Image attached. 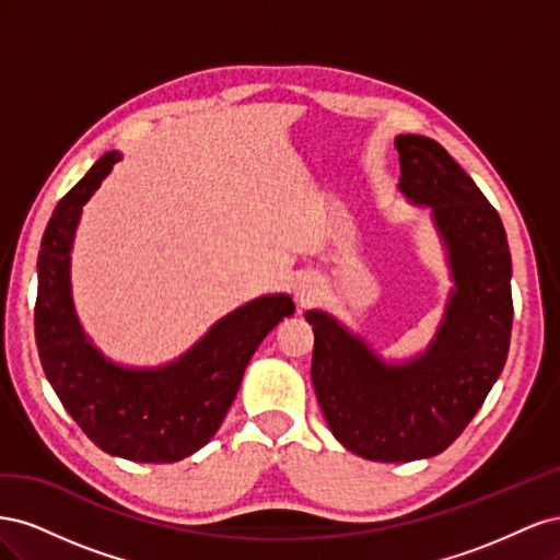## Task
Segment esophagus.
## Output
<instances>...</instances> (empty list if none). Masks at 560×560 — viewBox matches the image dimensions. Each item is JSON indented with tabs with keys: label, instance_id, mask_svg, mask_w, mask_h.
I'll return each instance as SVG.
<instances>
[{
	"label": "esophagus",
	"instance_id": "obj_1",
	"mask_svg": "<svg viewBox=\"0 0 560 560\" xmlns=\"http://www.w3.org/2000/svg\"><path fill=\"white\" fill-rule=\"evenodd\" d=\"M294 294H296V299H299L301 303L311 301V299L317 294L315 280H311V278H299V280L294 282Z\"/></svg>",
	"mask_w": 560,
	"mask_h": 560
}]
</instances>
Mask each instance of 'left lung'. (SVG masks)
Wrapping results in <instances>:
<instances>
[{
    "label": "left lung",
    "instance_id": "obj_1",
    "mask_svg": "<svg viewBox=\"0 0 560 560\" xmlns=\"http://www.w3.org/2000/svg\"><path fill=\"white\" fill-rule=\"evenodd\" d=\"M399 191L428 208L453 287L430 346L385 360L327 311L313 325L311 378L319 409L348 451L411 463L446 451L502 374L512 336V254L502 219L448 151L397 135Z\"/></svg>",
    "mask_w": 560,
    "mask_h": 560
}]
</instances>
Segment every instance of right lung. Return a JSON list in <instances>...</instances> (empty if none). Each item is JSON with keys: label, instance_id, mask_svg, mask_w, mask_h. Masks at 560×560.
<instances>
[{"label": "right lung", "instance_id": "1", "mask_svg": "<svg viewBox=\"0 0 560 560\" xmlns=\"http://www.w3.org/2000/svg\"><path fill=\"white\" fill-rule=\"evenodd\" d=\"M121 159V151H107L58 202L44 231L35 308L39 360L67 413L95 446L132 463H177L214 436L252 354L296 308L290 294L254 299L161 366L107 358L74 308L72 247L83 206Z\"/></svg>", "mask_w": 560, "mask_h": 560}]
</instances>
